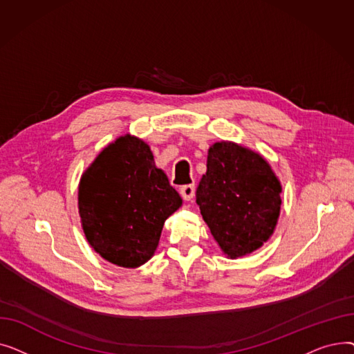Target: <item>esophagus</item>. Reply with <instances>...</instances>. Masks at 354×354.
I'll list each match as a JSON object with an SVG mask.
<instances>
[{
    "label": "esophagus",
    "mask_w": 354,
    "mask_h": 354,
    "mask_svg": "<svg viewBox=\"0 0 354 354\" xmlns=\"http://www.w3.org/2000/svg\"><path fill=\"white\" fill-rule=\"evenodd\" d=\"M179 192L185 201H191L195 194V187L194 185H183V187L179 189Z\"/></svg>",
    "instance_id": "esophagus-1"
}]
</instances>
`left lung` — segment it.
I'll list each match as a JSON object with an SVG mask.
<instances>
[{"label":"left lung","instance_id":"8db88e82","mask_svg":"<svg viewBox=\"0 0 354 354\" xmlns=\"http://www.w3.org/2000/svg\"><path fill=\"white\" fill-rule=\"evenodd\" d=\"M281 192L280 179L261 153L221 140L208 149L196 203L221 251L236 259L271 238L281 212Z\"/></svg>","mask_w":354,"mask_h":354}]
</instances>
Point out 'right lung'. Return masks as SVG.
<instances>
[{
    "instance_id": "obj_1",
    "label": "right lung",
    "mask_w": 354,
    "mask_h": 354,
    "mask_svg": "<svg viewBox=\"0 0 354 354\" xmlns=\"http://www.w3.org/2000/svg\"><path fill=\"white\" fill-rule=\"evenodd\" d=\"M77 199L87 243L123 268H138L153 257L165 221L182 205L151 147L129 133L109 143L88 165Z\"/></svg>"
}]
</instances>
